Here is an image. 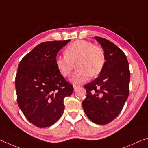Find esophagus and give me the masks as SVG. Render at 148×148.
<instances>
[{"label":"esophagus","mask_w":148,"mask_h":148,"mask_svg":"<svg viewBox=\"0 0 148 148\" xmlns=\"http://www.w3.org/2000/svg\"><path fill=\"white\" fill-rule=\"evenodd\" d=\"M79 88H80V86H78V85H73V88H74L75 91H77V90H78Z\"/></svg>","instance_id":"1"}]
</instances>
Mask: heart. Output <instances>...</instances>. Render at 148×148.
<instances>
[{
  "instance_id": "1",
  "label": "heart",
  "mask_w": 148,
  "mask_h": 148,
  "mask_svg": "<svg viewBox=\"0 0 148 148\" xmlns=\"http://www.w3.org/2000/svg\"><path fill=\"white\" fill-rule=\"evenodd\" d=\"M65 56L55 59L57 69L64 77L70 75L75 64L77 71L72 77L74 83L86 82L90 76L94 77L101 73L106 58L100 46L86 40H78L70 44L64 51Z\"/></svg>"
}]
</instances>
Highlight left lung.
Listing matches in <instances>:
<instances>
[{"label": "left lung", "instance_id": "obj_1", "mask_svg": "<svg viewBox=\"0 0 148 148\" xmlns=\"http://www.w3.org/2000/svg\"><path fill=\"white\" fill-rule=\"evenodd\" d=\"M94 38L102 46L106 62L100 75L84 85L87 95L82 105L90 120L105 125L117 117L127 99L130 71L121 49L107 39Z\"/></svg>", "mask_w": 148, "mask_h": 148}]
</instances>
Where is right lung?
I'll list each match as a JSON object with an SVG mask.
<instances>
[{
  "label": "right lung",
  "instance_id": "add662e5",
  "mask_svg": "<svg viewBox=\"0 0 148 148\" xmlns=\"http://www.w3.org/2000/svg\"><path fill=\"white\" fill-rule=\"evenodd\" d=\"M40 43L21 60L15 77L17 101L26 118L38 127H47L61 117L64 99L73 91L57 69L58 52L69 42Z\"/></svg>",
  "mask_w": 148,
  "mask_h": 148
}]
</instances>
